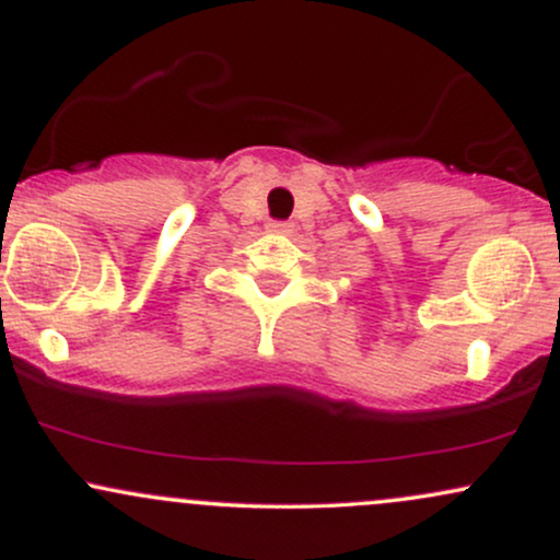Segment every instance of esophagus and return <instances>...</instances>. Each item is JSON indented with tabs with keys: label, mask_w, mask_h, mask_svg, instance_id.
I'll return each instance as SVG.
<instances>
[{
	"label": "esophagus",
	"mask_w": 560,
	"mask_h": 560,
	"mask_svg": "<svg viewBox=\"0 0 560 560\" xmlns=\"http://www.w3.org/2000/svg\"><path fill=\"white\" fill-rule=\"evenodd\" d=\"M268 231H271V234L289 236V234H292V223H281V221H273V223H268Z\"/></svg>",
	"instance_id": "34e87169"
}]
</instances>
